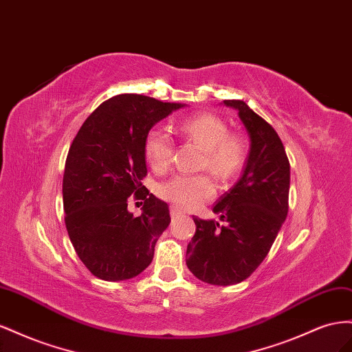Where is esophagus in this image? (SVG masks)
<instances>
[{"label": "esophagus", "mask_w": 352, "mask_h": 352, "mask_svg": "<svg viewBox=\"0 0 352 352\" xmlns=\"http://www.w3.org/2000/svg\"><path fill=\"white\" fill-rule=\"evenodd\" d=\"M183 214H184V212H183L182 209H178V208H175V206L170 208V217H173V218H178L179 215H183Z\"/></svg>", "instance_id": "obj_1"}]
</instances>
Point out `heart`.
<instances>
[{
	"label": "heart",
	"instance_id": "b5f03b06",
	"mask_svg": "<svg viewBox=\"0 0 352 352\" xmlns=\"http://www.w3.org/2000/svg\"><path fill=\"white\" fill-rule=\"evenodd\" d=\"M179 131L205 148L202 166L219 179L233 177L245 159V146L236 135H227V125L212 113H197L183 120ZM144 153L156 173H164L173 162L174 144L162 128L147 134ZM215 192L212 179L205 175H175L159 186V196L183 209H193Z\"/></svg>",
	"mask_w": 352,
	"mask_h": 352
}]
</instances>
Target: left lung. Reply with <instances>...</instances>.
Here are the masks:
<instances>
[{
  "instance_id": "8db88e82",
  "label": "left lung",
  "mask_w": 352,
  "mask_h": 352,
  "mask_svg": "<svg viewBox=\"0 0 352 352\" xmlns=\"http://www.w3.org/2000/svg\"><path fill=\"white\" fill-rule=\"evenodd\" d=\"M223 103L242 120L249 152L239 182L214 206L226 226L195 217L186 254L188 270L215 286L243 282L263 263L287 217L290 187V165L274 128L243 100Z\"/></svg>"
}]
</instances>
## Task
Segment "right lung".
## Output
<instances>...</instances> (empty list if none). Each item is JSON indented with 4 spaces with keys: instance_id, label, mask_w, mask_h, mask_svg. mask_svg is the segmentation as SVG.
<instances>
[{
    "instance_id": "right-lung-1",
    "label": "right lung",
    "mask_w": 352,
    "mask_h": 352,
    "mask_svg": "<svg viewBox=\"0 0 352 352\" xmlns=\"http://www.w3.org/2000/svg\"><path fill=\"white\" fill-rule=\"evenodd\" d=\"M187 104L140 94L106 100L87 118L69 148L63 175L65 223L79 259L106 282L138 276L150 265L155 245L170 223L164 200L142 184L144 144L159 120ZM131 194L144 212L127 210Z\"/></svg>"
}]
</instances>
